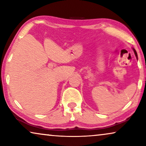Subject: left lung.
Wrapping results in <instances>:
<instances>
[{"label": "left lung", "instance_id": "8db88e82", "mask_svg": "<svg viewBox=\"0 0 146 146\" xmlns=\"http://www.w3.org/2000/svg\"><path fill=\"white\" fill-rule=\"evenodd\" d=\"M133 52H134V54H135V56H136V58L137 59V52H136V51H135V50L134 48H133Z\"/></svg>", "mask_w": 146, "mask_h": 146}]
</instances>
